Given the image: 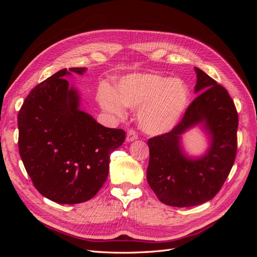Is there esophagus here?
<instances>
[{
    "label": "esophagus",
    "instance_id": "obj_1",
    "mask_svg": "<svg viewBox=\"0 0 257 257\" xmlns=\"http://www.w3.org/2000/svg\"><path fill=\"white\" fill-rule=\"evenodd\" d=\"M137 138H138L137 132L134 128H130L127 131V134H126V142H133Z\"/></svg>",
    "mask_w": 257,
    "mask_h": 257
}]
</instances>
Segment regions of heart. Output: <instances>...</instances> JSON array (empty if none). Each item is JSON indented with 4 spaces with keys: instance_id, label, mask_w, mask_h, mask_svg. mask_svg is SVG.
Wrapping results in <instances>:
<instances>
[{
    "instance_id": "heart-1",
    "label": "heart",
    "mask_w": 257,
    "mask_h": 257,
    "mask_svg": "<svg viewBox=\"0 0 257 257\" xmlns=\"http://www.w3.org/2000/svg\"><path fill=\"white\" fill-rule=\"evenodd\" d=\"M189 89L180 79H168L155 74L138 73L123 77L115 92L105 87L98 93L103 109L124 116L125 108L138 109L142 128L152 135L172 130L189 103Z\"/></svg>"
}]
</instances>
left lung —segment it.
Listing matches in <instances>:
<instances>
[{"label":"left lung","instance_id":"left-lung-1","mask_svg":"<svg viewBox=\"0 0 257 257\" xmlns=\"http://www.w3.org/2000/svg\"><path fill=\"white\" fill-rule=\"evenodd\" d=\"M198 95L173 130L148 139L150 151L147 180L163 204L192 207L212 199L226 180L237 154L238 112L227 90L195 67ZM204 122L213 137L212 147L199 160L182 154L180 135Z\"/></svg>","mask_w":257,"mask_h":257}]
</instances>
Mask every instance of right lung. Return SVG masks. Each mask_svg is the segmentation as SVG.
I'll list each match as a JSON object with an SVG mask.
<instances>
[{"mask_svg": "<svg viewBox=\"0 0 257 257\" xmlns=\"http://www.w3.org/2000/svg\"><path fill=\"white\" fill-rule=\"evenodd\" d=\"M69 71L82 74L84 67ZM64 68L38 83L18 113V147L36 190L58 204L94 197L109 172L110 154L125 139L121 128L100 125L79 110V97L68 89Z\"/></svg>", "mask_w": 257, "mask_h": 257, "instance_id": "1", "label": "right lung"}]
</instances>
